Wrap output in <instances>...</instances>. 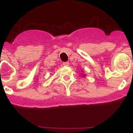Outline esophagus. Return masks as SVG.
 <instances>
[{"instance_id": "obj_1", "label": "esophagus", "mask_w": 133, "mask_h": 133, "mask_svg": "<svg viewBox=\"0 0 133 133\" xmlns=\"http://www.w3.org/2000/svg\"><path fill=\"white\" fill-rule=\"evenodd\" d=\"M63 65L64 66H68L69 65H70V63H69L68 62H64L63 63Z\"/></svg>"}]
</instances>
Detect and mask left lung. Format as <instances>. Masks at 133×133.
<instances>
[{
    "label": "left lung",
    "mask_w": 133,
    "mask_h": 133,
    "mask_svg": "<svg viewBox=\"0 0 133 133\" xmlns=\"http://www.w3.org/2000/svg\"><path fill=\"white\" fill-rule=\"evenodd\" d=\"M81 72H83V70H81ZM81 77H85V74H82V73H81Z\"/></svg>",
    "instance_id": "8db88e82"
}]
</instances>
